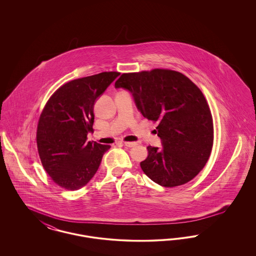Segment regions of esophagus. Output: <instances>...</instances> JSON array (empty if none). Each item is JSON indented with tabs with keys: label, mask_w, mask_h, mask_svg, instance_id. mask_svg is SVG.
Returning <instances> with one entry per match:
<instances>
[{
	"label": "esophagus",
	"mask_w": 256,
	"mask_h": 256,
	"mask_svg": "<svg viewBox=\"0 0 256 256\" xmlns=\"http://www.w3.org/2000/svg\"><path fill=\"white\" fill-rule=\"evenodd\" d=\"M124 145L128 146V148H132V146H135L136 143H135V142H124Z\"/></svg>",
	"instance_id": "1"
}]
</instances>
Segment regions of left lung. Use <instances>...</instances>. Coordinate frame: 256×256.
Instances as JSON below:
<instances>
[{"instance_id":"1","label":"left lung","mask_w":256,"mask_h":256,"mask_svg":"<svg viewBox=\"0 0 256 256\" xmlns=\"http://www.w3.org/2000/svg\"><path fill=\"white\" fill-rule=\"evenodd\" d=\"M115 87L128 90L142 115L158 124L162 148L146 146L143 172L168 188L192 180L206 164L214 139L212 114L200 89L168 69L122 74Z\"/></svg>"}]
</instances>
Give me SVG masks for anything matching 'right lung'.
Here are the masks:
<instances>
[{"instance_id":"obj_1","label":"right lung","mask_w":256,"mask_h":256,"mask_svg":"<svg viewBox=\"0 0 256 256\" xmlns=\"http://www.w3.org/2000/svg\"><path fill=\"white\" fill-rule=\"evenodd\" d=\"M119 72H102L71 80L49 98L37 124L41 163L52 182L74 191L96 174L110 145L87 142L93 130L94 104Z\"/></svg>"}]
</instances>
